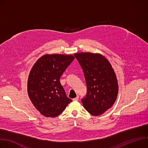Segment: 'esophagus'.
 Listing matches in <instances>:
<instances>
[{
  "mask_svg": "<svg viewBox=\"0 0 148 148\" xmlns=\"http://www.w3.org/2000/svg\"><path fill=\"white\" fill-rule=\"evenodd\" d=\"M78 99H79V97H78V96H77L76 97H75V98H74V99H73L74 101H78Z\"/></svg>",
  "mask_w": 148,
  "mask_h": 148,
  "instance_id": "esophagus-1",
  "label": "esophagus"
}]
</instances>
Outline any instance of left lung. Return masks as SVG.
<instances>
[{"label": "left lung", "instance_id": "obj_1", "mask_svg": "<svg viewBox=\"0 0 148 148\" xmlns=\"http://www.w3.org/2000/svg\"><path fill=\"white\" fill-rule=\"evenodd\" d=\"M87 86L86 96L82 99L85 109L93 115L102 114L116 101L119 86L113 68L101 54L75 53Z\"/></svg>", "mask_w": 148, "mask_h": 148}]
</instances>
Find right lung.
I'll return each instance as SVG.
<instances>
[{"mask_svg":"<svg viewBox=\"0 0 148 148\" xmlns=\"http://www.w3.org/2000/svg\"><path fill=\"white\" fill-rule=\"evenodd\" d=\"M74 60L73 55H45L32 68L27 82L28 95L42 115L57 116L72 101L66 96L60 80Z\"/></svg>","mask_w":148,"mask_h":148,"instance_id":"right-lung-1","label":"right lung"}]
</instances>
